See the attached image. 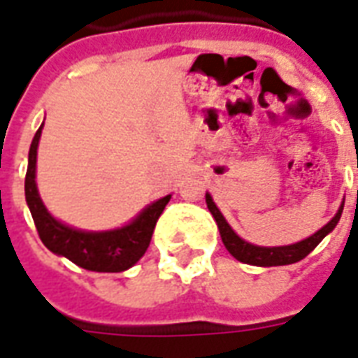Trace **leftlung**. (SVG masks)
<instances>
[{
	"instance_id": "left-lung-1",
	"label": "left lung",
	"mask_w": 358,
	"mask_h": 358,
	"mask_svg": "<svg viewBox=\"0 0 358 358\" xmlns=\"http://www.w3.org/2000/svg\"><path fill=\"white\" fill-rule=\"evenodd\" d=\"M205 201L209 207L210 215L215 217L218 226V232L222 238L224 248L230 251V255L234 259H238L240 263L253 264V266H284V264H293L305 259V257L313 251V249L320 243V241L328 236V234L338 226L341 213H343V203L338 209V213L334 215L328 224H324L318 232L313 236H308L305 240L297 241V243H289V245H276V248H263V245H255V243H249V241L241 240L238 234L234 232L232 226L226 222L224 215L218 210V207L213 201L210 194H205Z\"/></svg>"
}]
</instances>
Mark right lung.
Returning <instances> with one entry per match:
<instances>
[{"mask_svg": "<svg viewBox=\"0 0 358 358\" xmlns=\"http://www.w3.org/2000/svg\"><path fill=\"white\" fill-rule=\"evenodd\" d=\"M42 128L43 124L38 128L28 151L24 195L43 245L51 253L65 257L74 264L92 272H122L134 266L145 255L157 220L166 207V203L171 201V195H164L153 201L145 209H141L140 215L134 217L128 224L113 230L92 232L61 222L45 209L36 184V157H38V143L42 138Z\"/></svg>", "mask_w": 358, "mask_h": 358, "instance_id": "1", "label": "right lung"}]
</instances>
